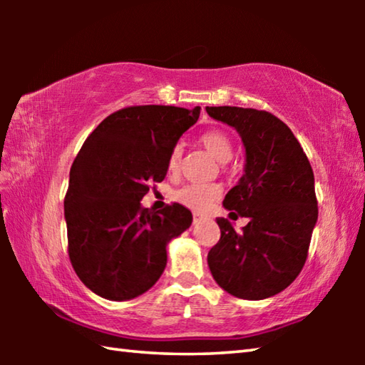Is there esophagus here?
Instances as JSON below:
<instances>
[{
  "mask_svg": "<svg viewBox=\"0 0 365 365\" xmlns=\"http://www.w3.org/2000/svg\"><path fill=\"white\" fill-rule=\"evenodd\" d=\"M206 217L202 214H193V224H200L201 220H205Z\"/></svg>",
  "mask_w": 365,
  "mask_h": 365,
  "instance_id": "34e87169",
  "label": "esophagus"
}]
</instances>
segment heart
<instances>
[{"label":"heart","mask_w":365,"mask_h":365,"mask_svg":"<svg viewBox=\"0 0 365 365\" xmlns=\"http://www.w3.org/2000/svg\"><path fill=\"white\" fill-rule=\"evenodd\" d=\"M200 141L215 159L220 160V163H225V160L232 158L233 154L232 138L228 137L224 130H219V128L207 130L206 133L201 135ZM182 158H183V148L180 145L172 148L168 159V170L170 174H175V172H178V169H180ZM220 193L222 190L217 183L191 182L177 191L175 200L178 202H182L183 206L201 212V211H206V209L211 206L215 200H217Z\"/></svg>","instance_id":"heart-1"}]
</instances>
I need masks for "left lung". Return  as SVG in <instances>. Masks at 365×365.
<instances>
[{"label":"left lung","instance_id":"obj_1","mask_svg":"<svg viewBox=\"0 0 365 365\" xmlns=\"http://www.w3.org/2000/svg\"><path fill=\"white\" fill-rule=\"evenodd\" d=\"M206 110L243 140L245 174L224 206L250 219L242 233L217 219L220 240L207 255L209 269L219 287L237 298H269L292 285L307 259L319 214L311 163L287 123L267 110Z\"/></svg>","mask_w":365,"mask_h":365}]
</instances>
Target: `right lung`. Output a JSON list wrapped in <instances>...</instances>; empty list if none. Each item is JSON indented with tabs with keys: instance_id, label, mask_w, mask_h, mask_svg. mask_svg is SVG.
Returning a JSON list of instances; mask_svg holds the SVG:
<instances>
[{
	"instance_id": "1",
	"label": "right lung",
	"mask_w": 365,
	"mask_h": 365,
	"mask_svg": "<svg viewBox=\"0 0 365 365\" xmlns=\"http://www.w3.org/2000/svg\"><path fill=\"white\" fill-rule=\"evenodd\" d=\"M200 109L115 110L73 160L64 197L67 251L78 279L101 298L125 301L148 292L165 269V246L191 225V212L178 202L153 212L140 201L150 182L164 180L169 153Z\"/></svg>"
}]
</instances>
